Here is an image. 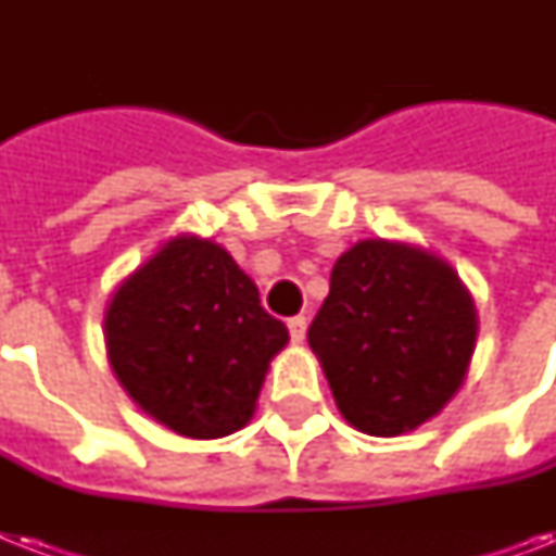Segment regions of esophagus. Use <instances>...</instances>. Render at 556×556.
<instances>
[{"label":"esophagus","mask_w":556,"mask_h":556,"mask_svg":"<svg viewBox=\"0 0 556 556\" xmlns=\"http://www.w3.org/2000/svg\"><path fill=\"white\" fill-rule=\"evenodd\" d=\"M305 329H308V320H305V317H300V314L288 320V331H291V340H294V343H303Z\"/></svg>","instance_id":"1"}]
</instances>
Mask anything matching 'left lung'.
I'll return each mask as SVG.
<instances>
[{
    "label": "left lung",
    "instance_id": "8db88e82",
    "mask_svg": "<svg viewBox=\"0 0 556 556\" xmlns=\"http://www.w3.org/2000/svg\"><path fill=\"white\" fill-rule=\"evenodd\" d=\"M473 296L447 260L409 242L361 239L340 253L308 329L340 415L395 439L453 401L476 349Z\"/></svg>",
    "mask_w": 556,
    "mask_h": 556
}]
</instances>
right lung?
Instances as JSON below:
<instances>
[{"label":"right lung","instance_id":"obj_1","mask_svg":"<svg viewBox=\"0 0 556 556\" xmlns=\"http://www.w3.org/2000/svg\"><path fill=\"white\" fill-rule=\"evenodd\" d=\"M103 338L115 378L185 439H225L256 413L286 323L213 239L178 233L112 291Z\"/></svg>","mask_w":556,"mask_h":556}]
</instances>
